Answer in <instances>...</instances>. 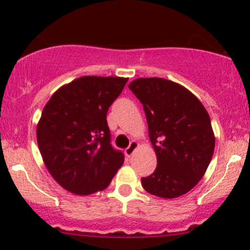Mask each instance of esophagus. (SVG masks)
<instances>
[{"mask_svg": "<svg viewBox=\"0 0 250 250\" xmlns=\"http://www.w3.org/2000/svg\"><path fill=\"white\" fill-rule=\"evenodd\" d=\"M138 147H139V144H138L137 141H134V140H133L132 143H130V145L128 146V147L125 148V156H127V157H130V156H132L133 153L135 152V150H137Z\"/></svg>", "mask_w": 250, "mask_h": 250, "instance_id": "obj_1", "label": "esophagus"}]
</instances>
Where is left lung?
<instances>
[{"mask_svg":"<svg viewBox=\"0 0 250 250\" xmlns=\"http://www.w3.org/2000/svg\"><path fill=\"white\" fill-rule=\"evenodd\" d=\"M129 89L143 104L157 167L141 178L145 191L176 198L203 178L215 146L210 117L195 94L184 85L160 77H140Z\"/></svg>","mask_w":250,"mask_h":250,"instance_id":"8db88e82","label":"left lung"}]
</instances>
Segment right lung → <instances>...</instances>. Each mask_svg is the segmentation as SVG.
I'll return each mask as SVG.
<instances>
[{
  "instance_id": "add662e5",
  "label": "right lung",
  "mask_w": 250,
  "mask_h": 250,
  "mask_svg": "<svg viewBox=\"0 0 250 250\" xmlns=\"http://www.w3.org/2000/svg\"><path fill=\"white\" fill-rule=\"evenodd\" d=\"M127 81L78 77L54 92L43 107L36 128L42 160L53 179L74 195L105 190L125 162L110 144L106 113Z\"/></svg>"
}]
</instances>
